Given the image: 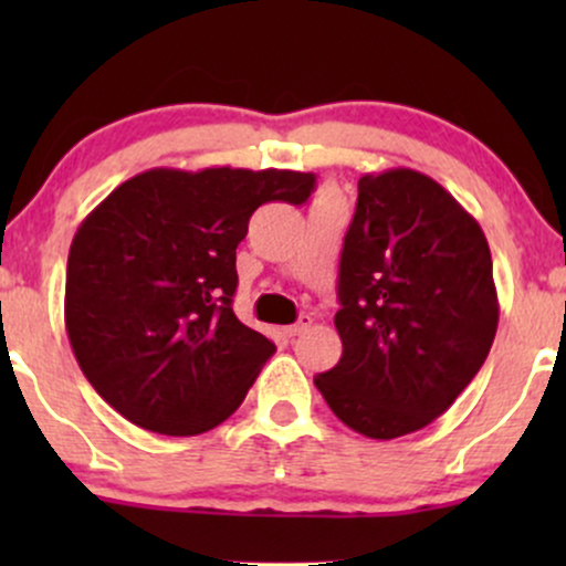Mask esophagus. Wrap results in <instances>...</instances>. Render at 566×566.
I'll return each instance as SVG.
<instances>
[{"mask_svg": "<svg viewBox=\"0 0 566 566\" xmlns=\"http://www.w3.org/2000/svg\"><path fill=\"white\" fill-rule=\"evenodd\" d=\"M308 327H311V316H301V319H297L295 324H290V327H284V335H287V337H297V335H303Z\"/></svg>", "mask_w": 566, "mask_h": 566, "instance_id": "1", "label": "esophagus"}]
</instances>
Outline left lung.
<instances>
[{
	"mask_svg": "<svg viewBox=\"0 0 566 566\" xmlns=\"http://www.w3.org/2000/svg\"><path fill=\"white\" fill-rule=\"evenodd\" d=\"M337 297L343 356L314 382L337 418L369 439L433 423L482 369L497 333L482 226L409 167L359 178Z\"/></svg>",
	"mask_w": 566,
	"mask_h": 566,
	"instance_id": "1",
	"label": "left lung"
}]
</instances>
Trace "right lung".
<instances>
[{
  "label": "right lung",
  "mask_w": 566,
  "mask_h": 566,
  "mask_svg": "<svg viewBox=\"0 0 566 566\" xmlns=\"http://www.w3.org/2000/svg\"><path fill=\"white\" fill-rule=\"evenodd\" d=\"M311 172L157 167L82 220L66 333L84 378L129 423L197 437L237 412L276 346L233 314L237 247L265 201L303 205Z\"/></svg>",
  "instance_id": "right-lung-1"
}]
</instances>
